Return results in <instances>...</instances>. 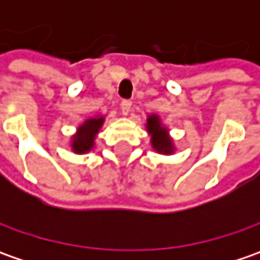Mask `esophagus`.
Listing matches in <instances>:
<instances>
[{
  "mask_svg": "<svg viewBox=\"0 0 260 260\" xmlns=\"http://www.w3.org/2000/svg\"><path fill=\"white\" fill-rule=\"evenodd\" d=\"M130 110H132V101H128V100H124L123 103H121V113L124 115H127L130 113Z\"/></svg>",
  "mask_w": 260,
  "mask_h": 260,
  "instance_id": "obj_1",
  "label": "esophagus"
}]
</instances>
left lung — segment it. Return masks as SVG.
Segmentation results:
<instances>
[{
    "label": "left lung",
    "mask_w": 260,
    "mask_h": 260,
    "mask_svg": "<svg viewBox=\"0 0 260 260\" xmlns=\"http://www.w3.org/2000/svg\"><path fill=\"white\" fill-rule=\"evenodd\" d=\"M146 132L150 137L152 149L159 155L171 156L176 152L174 139L169 133V128L162 123V118L155 113L147 114L146 117Z\"/></svg>",
    "instance_id": "obj_1"
}]
</instances>
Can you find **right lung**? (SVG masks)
<instances>
[{
	"instance_id": "add662e5",
	"label": "right lung",
	"mask_w": 260,
	"mask_h": 260,
	"mask_svg": "<svg viewBox=\"0 0 260 260\" xmlns=\"http://www.w3.org/2000/svg\"><path fill=\"white\" fill-rule=\"evenodd\" d=\"M105 123V115H94L84 120L76 127V132L71 136V150L76 155L89 153L95 147V140L101 127Z\"/></svg>"
}]
</instances>
